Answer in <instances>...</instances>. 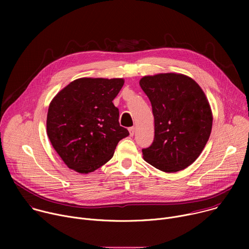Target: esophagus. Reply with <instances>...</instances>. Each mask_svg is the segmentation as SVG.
I'll return each mask as SVG.
<instances>
[{
	"label": "esophagus",
	"instance_id": "esophagus-1",
	"mask_svg": "<svg viewBox=\"0 0 249 249\" xmlns=\"http://www.w3.org/2000/svg\"><path fill=\"white\" fill-rule=\"evenodd\" d=\"M129 133H130V136H133L134 133H135V127H130L129 128Z\"/></svg>",
	"mask_w": 249,
	"mask_h": 249
}]
</instances>
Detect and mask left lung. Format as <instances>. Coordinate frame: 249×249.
I'll use <instances>...</instances> for the list:
<instances>
[{
	"label": "left lung",
	"mask_w": 249,
	"mask_h": 249,
	"mask_svg": "<svg viewBox=\"0 0 249 249\" xmlns=\"http://www.w3.org/2000/svg\"><path fill=\"white\" fill-rule=\"evenodd\" d=\"M140 86L155 118V139L142 150L144 160L164 172L186 168L202 153L212 130V110L204 91L194 80L176 73L145 76Z\"/></svg>",
	"instance_id": "1"
}]
</instances>
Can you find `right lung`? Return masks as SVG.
<instances>
[{"label": "right lung", "instance_id": "right-lung-1", "mask_svg": "<svg viewBox=\"0 0 249 249\" xmlns=\"http://www.w3.org/2000/svg\"><path fill=\"white\" fill-rule=\"evenodd\" d=\"M123 79L81 78L60 90L49 104L47 135L66 165L80 173L107 162L118 142L129 135L119 124L112 100Z\"/></svg>", "mask_w": 249, "mask_h": 249}]
</instances>
